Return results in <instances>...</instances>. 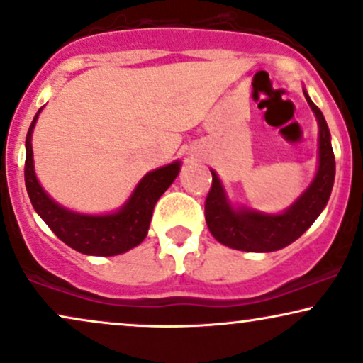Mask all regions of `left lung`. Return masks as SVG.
<instances>
[{"label": "left lung", "instance_id": "1", "mask_svg": "<svg viewBox=\"0 0 363 363\" xmlns=\"http://www.w3.org/2000/svg\"><path fill=\"white\" fill-rule=\"evenodd\" d=\"M306 101L316 116L318 169L311 184L282 213H264L248 206H235L223 182L211 169L213 184L209 191L204 216L208 228L218 242L242 252H276L291 245L311 226L328 203L335 182V155L331 135L325 116L303 89Z\"/></svg>", "mask_w": 363, "mask_h": 363}]
</instances>
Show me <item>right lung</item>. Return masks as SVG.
Returning a JSON list of instances; mask_svg holds the SVG:
<instances>
[{"label": "right lung", "mask_w": 363, "mask_h": 363, "mask_svg": "<svg viewBox=\"0 0 363 363\" xmlns=\"http://www.w3.org/2000/svg\"><path fill=\"white\" fill-rule=\"evenodd\" d=\"M35 115L27 133V157H25V186L37 215L45 221L65 245L84 255L113 257L140 245L148 233L152 213L169 186L176 181L181 170V160L150 170L138 181L130 198L116 211L104 215H87L62 206L43 191L35 174L32 135L38 115Z\"/></svg>", "instance_id": "obj_1"}]
</instances>
